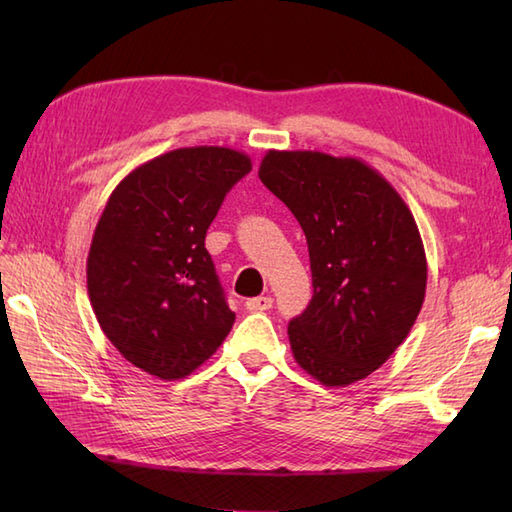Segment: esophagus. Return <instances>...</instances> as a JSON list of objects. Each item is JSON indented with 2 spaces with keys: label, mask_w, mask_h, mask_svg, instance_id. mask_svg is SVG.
Wrapping results in <instances>:
<instances>
[{
  "label": "esophagus",
  "mask_w": 512,
  "mask_h": 512,
  "mask_svg": "<svg viewBox=\"0 0 512 512\" xmlns=\"http://www.w3.org/2000/svg\"><path fill=\"white\" fill-rule=\"evenodd\" d=\"M270 308H273V297H268V295L253 297L246 301V310H250V312H264Z\"/></svg>",
  "instance_id": "obj_1"
}]
</instances>
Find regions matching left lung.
<instances>
[{"label":"left lung","mask_w":512,"mask_h":512,"mask_svg":"<svg viewBox=\"0 0 512 512\" xmlns=\"http://www.w3.org/2000/svg\"><path fill=\"white\" fill-rule=\"evenodd\" d=\"M259 180L308 239L314 295L288 325L301 369L328 387L367 378L407 339L427 290L418 224L358 158L270 149Z\"/></svg>","instance_id":"obj_1"}]
</instances>
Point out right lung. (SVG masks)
I'll return each instance as SVG.
<instances>
[{
  "label": "right lung",
  "mask_w": 512,
  "mask_h": 512,
  "mask_svg": "<svg viewBox=\"0 0 512 512\" xmlns=\"http://www.w3.org/2000/svg\"><path fill=\"white\" fill-rule=\"evenodd\" d=\"M253 167L228 147H182L125 176L107 200L88 255V295L107 339L143 372L178 380L231 332L206 228Z\"/></svg>",
  "instance_id": "add662e5"
}]
</instances>
